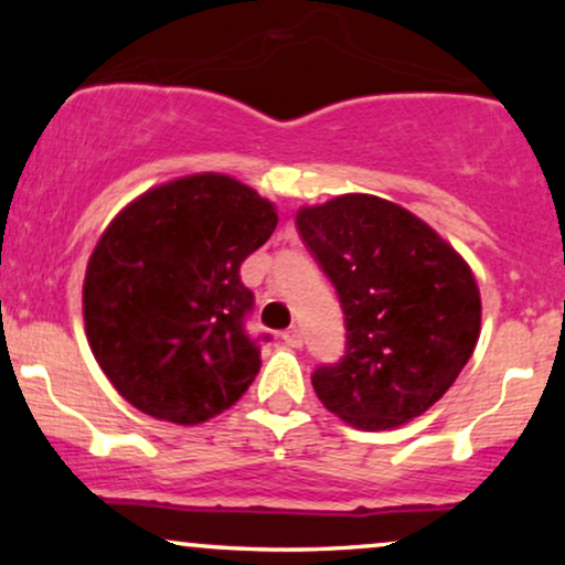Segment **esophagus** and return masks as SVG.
Returning a JSON list of instances; mask_svg holds the SVG:
<instances>
[{
	"label": "esophagus",
	"mask_w": 565,
	"mask_h": 565,
	"mask_svg": "<svg viewBox=\"0 0 565 565\" xmlns=\"http://www.w3.org/2000/svg\"><path fill=\"white\" fill-rule=\"evenodd\" d=\"M281 340L287 342L289 348H302V342H305V340H302V332H300V329H297V327L287 329V332L281 334Z\"/></svg>",
	"instance_id": "esophagus-1"
}]
</instances>
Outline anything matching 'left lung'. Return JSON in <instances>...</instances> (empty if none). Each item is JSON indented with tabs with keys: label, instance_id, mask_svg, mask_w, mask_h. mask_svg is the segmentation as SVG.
I'll return each instance as SVG.
<instances>
[{
	"label": "left lung",
	"instance_id": "1",
	"mask_svg": "<svg viewBox=\"0 0 565 565\" xmlns=\"http://www.w3.org/2000/svg\"><path fill=\"white\" fill-rule=\"evenodd\" d=\"M297 231L345 313V355L310 377L321 404L359 430L419 417L481 334L470 265L423 220L369 193L302 206Z\"/></svg>",
	"mask_w": 565,
	"mask_h": 565
}]
</instances>
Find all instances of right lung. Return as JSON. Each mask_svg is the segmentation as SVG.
Masks as SVG:
<instances>
[{
  "label": "right lung",
  "mask_w": 565,
  "mask_h": 565,
  "mask_svg": "<svg viewBox=\"0 0 565 565\" xmlns=\"http://www.w3.org/2000/svg\"><path fill=\"white\" fill-rule=\"evenodd\" d=\"M276 223L268 199L215 172L153 188L114 217L87 263L84 327L135 408L199 425L246 393L268 337L246 332L255 295L238 268Z\"/></svg>",
  "instance_id": "1"
}]
</instances>
